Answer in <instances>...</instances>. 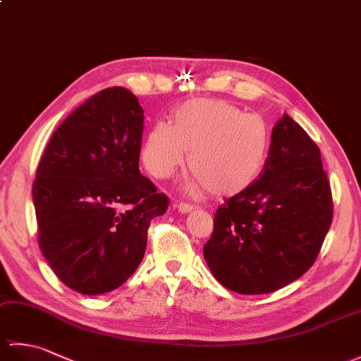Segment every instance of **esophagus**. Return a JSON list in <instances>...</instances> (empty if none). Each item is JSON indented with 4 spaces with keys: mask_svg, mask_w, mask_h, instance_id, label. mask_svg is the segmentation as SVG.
Masks as SVG:
<instances>
[{
    "mask_svg": "<svg viewBox=\"0 0 361 361\" xmlns=\"http://www.w3.org/2000/svg\"><path fill=\"white\" fill-rule=\"evenodd\" d=\"M176 209H178V212H181V214H188L190 211L197 209V206L195 204H188V203H178Z\"/></svg>",
    "mask_w": 361,
    "mask_h": 361,
    "instance_id": "esophagus-1",
    "label": "esophagus"
}]
</instances>
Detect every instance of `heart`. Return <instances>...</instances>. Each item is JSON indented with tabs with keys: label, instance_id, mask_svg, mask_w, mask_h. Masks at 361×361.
I'll return each mask as SVG.
<instances>
[{
	"label": "heart",
	"instance_id": "1",
	"mask_svg": "<svg viewBox=\"0 0 361 361\" xmlns=\"http://www.w3.org/2000/svg\"><path fill=\"white\" fill-rule=\"evenodd\" d=\"M270 147V130L260 116L228 101L194 99L175 110L173 126L157 122L149 130L141 157L153 176L167 178L190 152V192L211 189L217 197H233L259 180Z\"/></svg>",
	"mask_w": 361,
	"mask_h": 361
}]
</instances>
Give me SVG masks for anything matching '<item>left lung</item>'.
Here are the masks:
<instances>
[{"label":"left lung","instance_id":"8db88e82","mask_svg":"<svg viewBox=\"0 0 361 361\" xmlns=\"http://www.w3.org/2000/svg\"><path fill=\"white\" fill-rule=\"evenodd\" d=\"M332 212L318 145L283 113L259 180L217 209L204 260L214 278L235 293H271L315 262Z\"/></svg>","mask_w":361,"mask_h":361}]
</instances>
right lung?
<instances>
[{
  "label": "right lung",
  "instance_id": "add662e5",
  "mask_svg": "<svg viewBox=\"0 0 361 361\" xmlns=\"http://www.w3.org/2000/svg\"><path fill=\"white\" fill-rule=\"evenodd\" d=\"M144 111L132 91H99L46 145L32 185L38 245L82 295L121 287L140 267L150 220L167 197L140 172Z\"/></svg>",
  "mask_w": 361,
  "mask_h": 361
}]
</instances>
